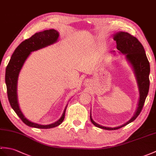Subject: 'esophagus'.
Instances as JSON below:
<instances>
[{"mask_svg": "<svg viewBox=\"0 0 156 156\" xmlns=\"http://www.w3.org/2000/svg\"><path fill=\"white\" fill-rule=\"evenodd\" d=\"M85 84H88V83H89V81L88 80H85Z\"/></svg>", "mask_w": 156, "mask_h": 156, "instance_id": "obj_1", "label": "esophagus"}]
</instances>
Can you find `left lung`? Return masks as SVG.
I'll return each mask as SVG.
<instances>
[{
	"label": "left lung",
	"mask_w": 156,
	"mask_h": 156,
	"mask_svg": "<svg viewBox=\"0 0 156 156\" xmlns=\"http://www.w3.org/2000/svg\"><path fill=\"white\" fill-rule=\"evenodd\" d=\"M113 39L116 42V48L118 50V52L124 54L126 60L132 68L138 88L139 99L135 113L131 119H129L124 124L117 127H106L98 124L93 120L90 112V120L92 124L98 128L107 130L121 128L135 120L142 111L150 87L149 75L150 66L142 44L136 37L125 32L119 31L115 32L113 34ZM114 50L110 52L111 54H114Z\"/></svg>",
	"instance_id": "8db88e82"
}]
</instances>
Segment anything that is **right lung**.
I'll use <instances>...</instances> for the list:
<instances>
[{
    "label": "right lung",
    "instance_id": "add662e5",
    "mask_svg": "<svg viewBox=\"0 0 156 156\" xmlns=\"http://www.w3.org/2000/svg\"><path fill=\"white\" fill-rule=\"evenodd\" d=\"M58 38L59 32L54 29H49V30L37 32L30 38L25 40L18 46L14 51L8 66L6 68L5 82L7 89V95H8L10 106L16 112L18 116L22 119V121L30 127L40 129L52 128L59 126L64 119L65 111H66L68 104L65 106L61 117L52 124L42 125L30 121L24 116L20 110L17 95V84L19 76L28 56L32 52L55 44L58 41Z\"/></svg>",
    "mask_w": 156,
    "mask_h": 156
}]
</instances>
